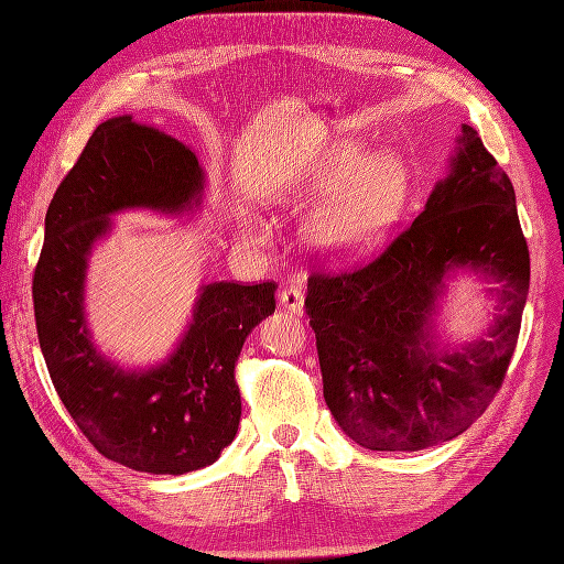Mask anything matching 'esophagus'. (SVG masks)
<instances>
[{
    "label": "esophagus",
    "mask_w": 564,
    "mask_h": 564,
    "mask_svg": "<svg viewBox=\"0 0 564 564\" xmlns=\"http://www.w3.org/2000/svg\"><path fill=\"white\" fill-rule=\"evenodd\" d=\"M279 304L288 311V313H295L302 315L304 313V295L302 290L297 288H285L281 295H279Z\"/></svg>",
    "instance_id": "34e87169"
}]
</instances>
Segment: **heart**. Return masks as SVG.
Returning <instances> with one entry per match:
<instances>
[{
    "instance_id": "obj_1",
    "label": "heart",
    "mask_w": 564,
    "mask_h": 564,
    "mask_svg": "<svg viewBox=\"0 0 564 564\" xmlns=\"http://www.w3.org/2000/svg\"><path fill=\"white\" fill-rule=\"evenodd\" d=\"M302 195L317 198L304 226L308 247L334 260L373 251L397 228L412 195V165L397 150L378 154L359 140L338 142L304 180ZM241 239L267 241L251 216H241Z\"/></svg>"
}]
</instances>
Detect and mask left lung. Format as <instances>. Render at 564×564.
<instances>
[{
	"mask_svg": "<svg viewBox=\"0 0 564 564\" xmlns=\"http://www.w3.org/2000/svg\"><path fill=\"white\" fill-rule=\"evenodd\" d=\"M449 173L384 253L355 272L308 279L323 394L336 424L373 452H417L460 435L494 401L521 329L530 253L517 195L477 131L460 127ZM463 268L499 288L495 321L440 347L436 306Z\"/></svg>",
	"mask_w": 564,
	"mask_h": 564,
	"instance_id": "obj_1",
	"label": "left lung"
}]
</instances>
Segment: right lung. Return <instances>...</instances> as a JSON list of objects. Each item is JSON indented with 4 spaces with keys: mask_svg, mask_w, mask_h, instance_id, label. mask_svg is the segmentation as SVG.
Returning a JSON list of instances; mask_svg holds the SVG:
<instances>
[{
    "mask_svg": "<svg viewBox=\"0 0 564 564\" xmlns=\"http://www.w3.org/2000/svg\"><path fill=\"white\" fill-rule=\"evenodd\" d=\"M205 173L184 142L131 115L96 127L45 214L34 272L41 352L62 403L106 458L150 475L212 465L232 443L241 397L235 364L243 340L276 308V283H207L177 348L150 369H121L94 346L85 281L115 214L167 216L203 205Z\"/></svg>",
    "mask_w": 564,
    "mask_h": 564,
    "instance_id": "1",
    "label": "right lung"
}]
</instances>
